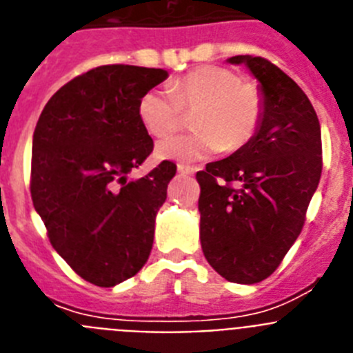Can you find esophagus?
Masks as SVG:
<instances>
[{
    "instance_id": "34e87169",
    "label": "esophagus",
    "mask_w": 353,
    "mask_h": 353,
    "mask_svg": "<svg viewBox=\"0 0 353 353\" xmlns=\"http://www.w3.org/2000/svg\"><path fill=\"white\" fill-rule=\"evenodd\" d=\"M176 170H179L180 174H192L194 171H198V168L187 166V164H179V166H176Z\"/></svg>"
}]
</instances>
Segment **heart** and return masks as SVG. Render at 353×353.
<instances>
[{
  "label": "heart",
  "mask_w": 353,
  "mask_h": 353,
  "mask_svg": "<svg viewBox=\"0 0 353 353\" xmlns=\"http://www.w3.org/2000/svg\"><path fill=\"white\" fill-rule=\"evenodd\" d=\"M196 132L168 138L157 155L171 161H198L217 150L235 154L252 141L263 123L265 97L256 83L217 65H203L171 81L168 90H148L138 102V117L146 132L166 138L194 113Z\"/></svg>",
  "instance_id": "b5f03b06"
}]
</instances>
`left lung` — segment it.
<instances>
[{
	"label": "left lung",
	"mask_w": 353,
	"mask_h": 353,
	"mask_svg": "<svg viewBox=\"0 0 353 353\" xmlns=\"http://www.w3.org/2000/svg\"><path fill=\"white\" fill-rule=\"evenodd\" d=\"M260 81L265 117L249 145L196 173L199 239L224 279L254 285L279 267L301 235L322 174V132L313 104L261 56H233Z\"/></svg>",
	"instance_id": "left-lung-1"
}]
</instances>
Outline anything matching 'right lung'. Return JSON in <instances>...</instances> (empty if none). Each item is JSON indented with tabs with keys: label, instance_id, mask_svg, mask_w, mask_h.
<instances>
[{
	"label": "right lung",
	"instance_id": "right-lung-1",
	"mask_svg": "<svg viewBox=\"0 0 353 353\" xmlns=\"http://www.w3.org/2000/svg\"><path fill=\"white\" fill-rule=\"evenodd\" d=\"M166 77L162 68L134 65L92 68L61 86L37 121L33 207L52 248L95 286L136 276L152 251L155 215L176 166L162 161L143 179L127 174L154 150L139 99Z\"/></svg>",
	"mask_w": 353,
	"mask_h": 353
}]
</instances>
